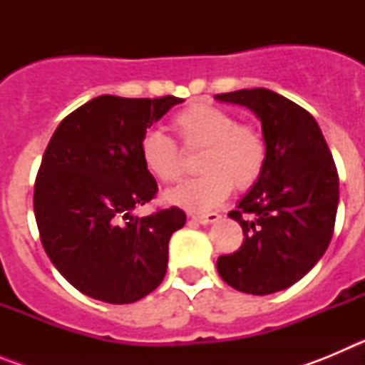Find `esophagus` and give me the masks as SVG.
Instances as JSON below:
<instances>
[{"label":"esophagus","mask_w":365,"mask_h":365,"mask_svg":"<svg viewBox=\"0 0 365 365\" xmlns=\"http://www.w3.org/2000/svg\"><path fill=\"white\" fill-rule=\"evenodd\" d=\"M221 219V215L215 214V212H212V214H202V215H192V221L199 222V225H212V222L219 221Z\"/></svg>","instance_id":"esophagus-1"}]
</instances>
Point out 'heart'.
Wrapping results in <instances>:
<instances>
[{"label":"heart","instance_id":"b5f03b06","mask_svg":"<svg viewBox=\"0 0 365 365\" xmlns=\"http://www.w3.org/2000/svg\"><path fill=\"white\" fill-rule=\"evenodd\" d=\"M180 144L188 151L201 150L197 170L166 193V202L192 214L217 208L232 188L247 190L259 180L267 163V144L256 125L240 124L227 109L210 104H192L172 120ZM140 160L151 177L172 185L185 173V160L172 138L148 131L140 140Z\"/></svg>","mask_w":365,"mask_h":365}]
</instances>
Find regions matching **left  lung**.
Masks as SVG:
<instances>
[{
  "label": "left lung",
  "instance_id": "8db88e82",
  "mask_svg": "<svg viewBox=\"0 0 365 365\" xmlns=\"http://www.w3.org/2000/svg\"><path fill=\"white\" fill-rule=\"evenodd\" d=\"M259 118L267 163L259 180L228 214L243 245L219 256L217 272L235 291L265 296L294 285L320 261L334 230L338 172L311 113L256 87L215 95Z\"/></svg>",
  "mask_w": 365,
  "mask_h": 365
}]
</instances>
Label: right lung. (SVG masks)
<instances>
[{
	"label": "right lung",
	"instance_id": "obj_1",
	"mask_svg": "<svg viewBox=\"0 0 365 365\" xmlns=\"http://www.w3.org/2000/svg\"><path fill=\"white\" fill-rule=\"evenodd\" d=\"M180 102L96 96L51 137L34 185V215L53 265L86 296L133 303L164 279L168 243L186 214L175 206L146 217L131 212L157 193L140 140Z\"/></svg>",
	"mask_w": 365,
	"mask_h": 365
}]
</instances>
